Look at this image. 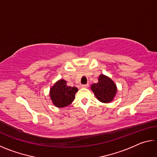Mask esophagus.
Listing matches in <instances>:
<instances>
[{"label": "esophagus", "mask_w": 157, "mask_h": 157, "mask_svg": "<svg viewBox=\"0 0 157 157\" xmlns=\"http://www.w3.org/2000/svg\"><path fill=\"white\" fill-rule=\"evenodd\" d=\"M89 86V84H82V87H83V88H87V87Z\"/></svg>", "instance_id": "esophagus-1"}]
</instances>
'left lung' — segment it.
Returning <instances> with one entry per match:
<instances>
[{
    "label": "left lung",
    "mask_w": 157,
    "mask_h": 157,
    "mask_svg": "<svg viewBox=\"0 0 157 157\" xmlns=\"http://www.w3.org/2000/svg\"><path fill=\"white\" fill-rule=\"evenodd\" d=\"M91 90L100 102L108 103L113 100L117 89L114 82L104 75H100L98 82L91 85Z\"/></svg>",
    "instance_id": "8db88e82"
}]
</instances>
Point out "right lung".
<instances>
[{
	"mask_svg": "<svg viewBox=\"0 0 157 157\" xmlns=\"http://www.w3.org/2000/svg\"><path fill=\"white\" fill-rule=\"evenodd\" d=\"M77 91L76 87L68 86L64 79H60L50 89V96L56 107H64L72 103Z\"/></svg>",
	"mask_w": 157,
	"mask_h": 157,
	"instance_id": "1",
	"label": "right lung"
}]
</instances>
